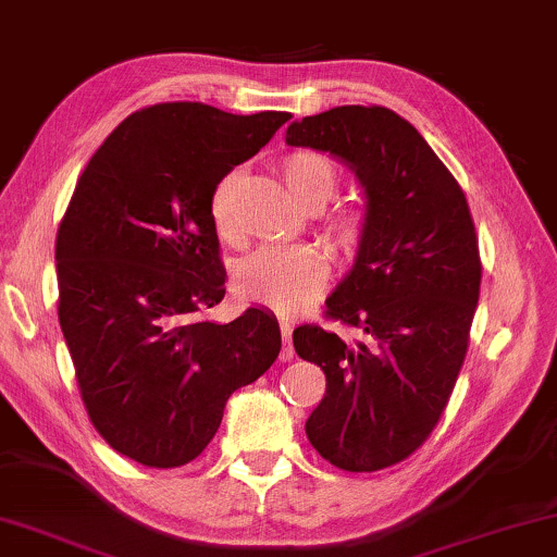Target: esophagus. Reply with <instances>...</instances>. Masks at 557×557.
<instances>
[{
	"label": "esophagus",
	"instance_id": "34e87169",
	"mask_svg": "<svg viewBox=\"0 0 557 557\" xmlns=\"http://www.w3.org/2000/svg\"><path fill=\"white\" fill-rule=\"evenodd\" d=\"M280 332H282V352H280V360H293V358H295L293 325H289V322H280Z\"/></svg>",
	"mask_w": 557,
	"mask_h": 557
}]
</instances>
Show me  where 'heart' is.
I'll return each instance as SVG.
<instances>
[{
    "instance_id": "1",
    "label": "heart",
    "mask_w": 557,
    "mask_h": 557,
    "mask_svg": "<svg viewBox=\"0 0 557 557\" xmlns=\"http://www.w3.org/2000/svg\"><path fill=\"white\" fill-rule=\"evenodd\" d=\"M282 180L297 202L318 210L335 195L339 172L330 157L312 149H295L282 157ZM243 170H230L218 182L210 199L214 230L225 239L237 237V193ZM330 243L337 252H358L364 237V218L358 210L337 212L327 225ZM327 282V262L312 245H270L243 260L237 268V287L247 300L293 314L310 305Z\"/></svg>"
}]
</instances>
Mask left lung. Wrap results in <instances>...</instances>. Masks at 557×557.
<instances>
[{"instance_id":"obj_1","label":"left lung","mask_w":557,"mask_h":557,"mask_svg":"<svg viewBox=\"0 0 557 557\" xmlns=\"http://www.w3.org/2000/svg\"><path fill=\"white\" fill-rule=\"evenodd\" d=\"M285 143L335 157L364 195L362 245L327 297V318L362 337L345 343L318 325L293 332L295 352L327 377L305 433L339 470H383L433 433L468 352L483 272L468 199L387 107H332L295 120Z\"/></svg>"}]
</instances>
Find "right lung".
<instances>
[{
	"label": "right lung",
	"instance_id": "add662e5",
	"mask_svg": "<svg viewBox=\"0 0 557 557\" xmlns=\"http://www.w3.org/2000/svg\"><path fill=\"white\" fill-rule=\"evenodd\" d=\"M289 112L168 102L129 114L92 154L57 232L60 325L97 433L147 468H180L218 433L235 389L277 360L275 314L220 325L210 199Z\"/></svg>",
	"mask_w": 557,
	"mask_h": 557
}]
</instances>
